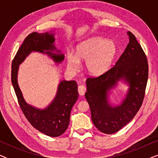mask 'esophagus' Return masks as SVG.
<instances>
[{"instance_id":"34e87169","label":"esophagus","mask_w":158,"mask_h":158,"mask_svg":"<svg viewBox=\"0 0 158 158\" xmlns=\"http://www.w3.org/2000/svg\"><path fill=\"white\" fill-rule=\"evenodd\" d=\"M77 90H78L79 94L81 95V96H83L86 91V88L84 85H79L78 88H77Z\"/></svg>"}]
</instances>
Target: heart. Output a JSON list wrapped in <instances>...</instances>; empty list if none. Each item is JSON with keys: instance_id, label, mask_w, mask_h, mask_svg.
Listing matches in <instances>:
<instances>
[{"instance_id": "obj_1", "label": "heart", "mask_w": 158, "mask_h": 158, "mask_svg": "<svg viewBox=\"0 0 158 158\" xmlns=\"http://www.w3.org/2000/svg\"><path fill=\"white\" fill-rule=\"evenodd\" d=\"M116 54V47L111 41L101 37H93L84 41L76 48V57L68 54V64L72 70L78 67V60L85 61V68L92 75L105 72L111 63Z\"/></svg>"}]
</instances>
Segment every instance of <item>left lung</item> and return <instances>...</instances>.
Returning <instances> with one entry per match:
<instances>
[{"label":"left lung","mask_w":158,"mask_h":158,"mask_svg":"<svg viewBox=\"0 0 158 158\" xmlns=\"http://www.w3.org/2000/svg\"><path fill=\"white\" fill-rule=\"evenodd\" d=\"M129 44L111 69L95 77L86 80V100L90 106L95 127L105 134H114L130 122L143 102L148 78V63L145 53L135 36L127 31ZM130 86L119 106L114 107L107 101V94L119 80Z\"/></svg>","instance_id":"obj_1"}]
</instances>
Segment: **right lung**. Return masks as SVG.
Listing matches in <instances>:
<instances>
[{"instance_id":"obj_1","label":"right lung","mask_w":158,"mask_h":158,"mask_svg":"<svg viewBox=\"0 0 158 158\" xmlns=\"http://www.w3.org/2000/svg\"><path fill=\"white\" fill-rule=\"evenodd\" d=\"M53 34L33 32L28 35L15 55L11 64V82L21 111L30 124L38 131L49 137L62 135L68 129L71 109L78 98L77 85L75 81H62L58 85L55 98L44 109H39L26 102L19 88L17 75L19 65L31 52L48 55L56 63H60L64 56L56 50Z\"/></svg>"}]
</instances>
